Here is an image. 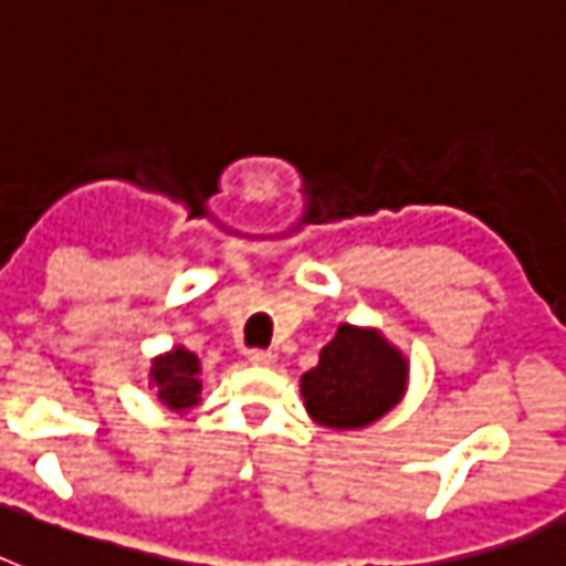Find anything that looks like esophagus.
<instances>
[{
    "label": "esophagus",
    "instance_id": "34e87169",
    "mask_svg": "<svg viewBox=\"0 0 566 566\" xmlns=\"http://www.w3.org/2000/svg\"><path fill=\"white\" fill-rule=\"evenodd\" d=\"M247 360L252 363V366H273V352H264V348H252V352H247Z\"/></svg>",
    "mask_w": 566,
    "mask_h": 566
}]
</instances>
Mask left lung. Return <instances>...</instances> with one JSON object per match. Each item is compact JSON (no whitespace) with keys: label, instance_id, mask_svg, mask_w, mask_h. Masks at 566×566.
Wrapping results in <instances>:
<instances>
[{"label":"left lung","instance_id":"left-lung-1","mask_svg":"<svg viewBox=\"0 0 566 566\" xmlns=\"http://www.w3.org/2000/svg\"><path fill=\"white\" fill-rule=\"evenodd\" d=\"M407 357L375 328L339 325L302 375L307 416L331 430H360L387 416L407 389Z\"/></svg>","mask_w":566,"mask_h":566}]
</instances>
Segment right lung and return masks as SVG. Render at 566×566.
Returning a JSON list of instances; mask_svg holds the SVG:
<instances>
[{
    "instance_id": "add662e5",
    "label": "right lung",
    "mask_w": 566,
    "mask_h": 566,
    "mask_svg": "<svg viewBox=\"0 0 566 566\" xmlns=\"http://www.w3.org/2000/svg\"><path fill=\"white\" fill-rule=\"evenodd\" d=\"M148 387L156 392V401L174 412L191 410L200 401V360L186 346H177L165 355L154 357Z\"/></svg>"
}]
</instances>
